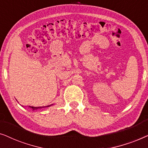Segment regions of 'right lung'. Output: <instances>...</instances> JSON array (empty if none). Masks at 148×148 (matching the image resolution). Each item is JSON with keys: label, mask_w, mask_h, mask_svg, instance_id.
Masks as SVG:
<instances>
[{"label": "right lung", "mask_w": 148, "mask_h": 148, "mask_svg": "<svg viewBox=\"0 0 148 148\" xmlns=\"http://www.w3.org/2000/svg\"><path fill=\"white\" fill-rule=\"evenodd\" d=\"M53 105V104H52ZM52 105H48V106H42V107H34V106H29V108H31L32 110H37V109H40V108H44V107H49L50 106H52Z\"/></svg>", "instance_id": "right-lung-1"}]
</instances>
